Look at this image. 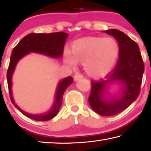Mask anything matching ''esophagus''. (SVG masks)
I'll list each match as a JSON object with an SVG mask.
<instances>
[{
    "label": "esophagus",
    "instance_id": "34e87169",
    "mask_svg": "<svg viewBox=\"0 0 151 151\" xmlns=\"http://www.w3.org/2000/svg\"><path fill=\"white\" fill-rule=\"evenodd\" d=\"M82 78H83V76L82 75H81V74H76V75H75V76H74V79H75V81H79L81 79H82Z\"/></svg>",
    "mask_w": 151,
    "mask_h": 151
}]
</instances>
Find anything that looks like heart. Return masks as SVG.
Listing matches in <instances>:
<instances>
[{"instance_id":"obj_1","label":"heart","mask_w":151,"mask_h":151,"mask_svg":"<svg viewBox=\"0 0 151 151\" xmlns=\"http://www.w3.org/2000/svg\"><path fill=\"white\" fill-rule=\"evenodd\" d=\"M119 53V45L112 38L87 37L73 42L71 53L68 50L64 51V61L73 68L77 63L83 64L87 75L100 78L113 69Z\"/></svg>"}]
</instances>
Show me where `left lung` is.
Returning <instances> with one entry per match:
<instances>
[{
	"label": "left lung",
	"mask_w": 151,
	"mask_h": 151,
	"mask_svg": "<svg viewBox=\"0 0 151 151\" xmlns=\"http://www.w3.org/2000/svg\"><path fill=\"white\" fill-rule=\"evenodd\" d=\"M105 32L117 40L119 60L107 80L91 81L89 103L96 113L114 116L124 111L138 97L145 66L138 44L120 30L111 29ZM112 83L120 85L118 95L110 96L107 90Z\"/></svg>",
	"instance_id": "left-lung-1"
}]
</instances>
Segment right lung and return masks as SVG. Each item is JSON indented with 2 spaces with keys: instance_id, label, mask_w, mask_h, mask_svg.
<instances>
[{
  "instance_id": "right-lung-1",
  "label": "right lung",
  "mask_w": 151,
  "mask_h": 151,
  "mask_svg": "<svg viewBox=\"0 0 151 151\" xmlns=\"http://www.w3.org/2000/svg\"><path fill=\"white\" fill-rule=\"evenodd\" d=\"M68 34L59 32L50 34L31 33L26 35L13 49L9 66L6 74L7 83L11 102L15 107L24 115L33 120L38 121H49L57 115L62 104V98L64 91L70 85L73 83V78L68 76L58 83L55 91V99L52 107L46 112L41 114H30L22 110L15 104L12 93V76L17 62L24 56L32 53L43 54L51 58H60L62 56L64 47Z\"/></svg>"
}]
</instances>
